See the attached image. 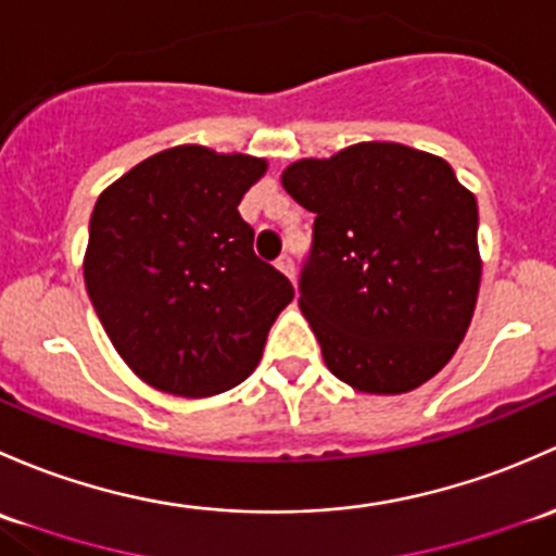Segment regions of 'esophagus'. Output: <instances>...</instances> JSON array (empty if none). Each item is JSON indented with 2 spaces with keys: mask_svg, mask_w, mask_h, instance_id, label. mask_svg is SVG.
Returning <instances> with one entry per match:
<instances>
[{
  "mask_svg": "<svg viewBox=\"0 0 556 556\" xmlns=\"http://www.w3.org/2000/svg\"><path fill=\"white\" fill-rule=\"evenodd\" d=\"M276 267L283 273V276L294 278V260H291V254H280L276 260Z\"/></svg>",
  "mask_w": 556,
  "mask_h": 556,
  "instance_id": "esophagus-1",
  "label": "esophagus"
}]
</instances>
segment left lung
<instances>
[{"label":"left lung","mask_w":556,"mask_h":556,"mask_svg":"<svg viewBox=\"0 0 556 556\" xmlns=\"http://www.w3.org/2000/svg\"><path fill=\"white\" fill-rule=\"evenodd\" d=\"M280 181L316 214L300 307L331 375L380 396L431 380L477 307V198L447 160L393 141L296 160Z\"/></svg>","instance_id":"left-lung-1"}]
</instances>
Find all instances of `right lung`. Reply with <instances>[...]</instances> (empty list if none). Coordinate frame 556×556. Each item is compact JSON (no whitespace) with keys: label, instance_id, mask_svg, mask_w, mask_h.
I'll return each instance as SVG.
<instances>
[{"label":"right lung","instance_id":"right-lung-1","mask_svg":"<svg viewBox=\"0 0 556 556\" xmlns=\"http://www.w3.org/2000/svg\"><path fill=\"white\" fill-rule=\"evenodd\" d=\"M267 160L181 144L134 165L96 200L83 273L123 362L174 396L225 393L256 369L294 300L238 214Z\"/></svg>","mask_w":556,"mask_h":556}]
</instances>
